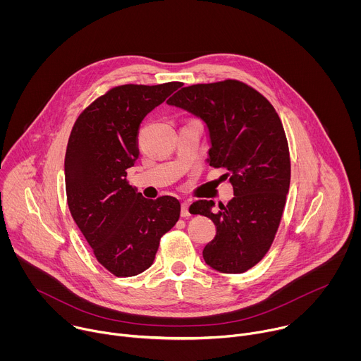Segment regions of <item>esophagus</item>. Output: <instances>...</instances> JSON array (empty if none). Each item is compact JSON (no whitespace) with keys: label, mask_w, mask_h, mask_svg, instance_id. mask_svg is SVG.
I'll return each instance as SVG.
<instances>
[{"label":"esophagus","mask_w":361,"mask_h":361,"mask_svg":"<svg viewBox=\"0 0 361 361\" xmlns=\"http://www.w3.org/2000/svg\"><path fill=\"white\" fill-rule=\"evenodd\" d=\"M188 207H190L188 202H183V204H181V217H190V216H191Z\"/></svg>","instance_id":"34e87169"}]
</instances>
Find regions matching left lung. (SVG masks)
<instances>
[{
    "mask_svg": "<svg viewBox=\"0 0 361 361\" xmlns=\"http://www.w3.org/2000/svg\"><path fill=\"white\" fill-rule=\"evenodd\" d=\"M167 104L205 123L209 163L228 171L234 190L233 200L217 210L212 200L191 204V214L217 227L202 250L204 262L221 273H244L266 255L283 217L291 169L281 120L264 95L237 80L184 87Z\"/></svg>",
    "mask_w": 361,
    "mask_h": 361,
    "instance_id": "left-lung-1",
    "label": "left lung"
}]
</instances>
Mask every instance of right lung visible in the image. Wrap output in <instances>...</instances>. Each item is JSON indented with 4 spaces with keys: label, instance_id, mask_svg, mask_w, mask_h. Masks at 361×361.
<instances>
[{
    "label": "right lung",
    "instance_id": "add662e5",
    "mask_svg": "<svg viewBox=\"0 0 361 361\" xmlns=\"http://www.w3.org/2000/svg\"><path fill=\"white\" fill-rule=\"evenodd\" d=\"M181 82L118 85L78 116L66 151L70 213L98 263L117 277L147 270L161 237L180 219L171 195L148 200L127 181L138 159V128Z\"/></svg>",
    "mask_w": 361,
    "mask_h": 361
}]
</instances>
